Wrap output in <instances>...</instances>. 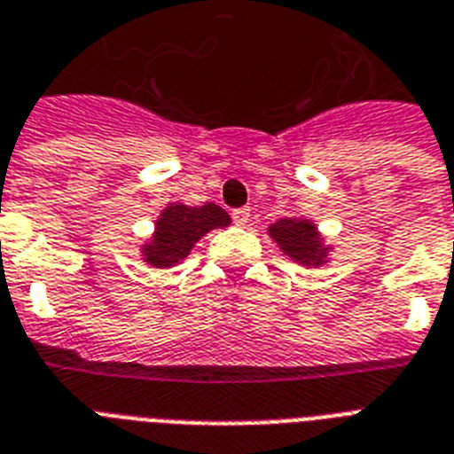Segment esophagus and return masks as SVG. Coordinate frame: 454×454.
<instances>
[{
    "label": "esophagus",
    "instance_id": "1",
    "mask_svg": "<svg viewBox=\"0 0 454 454\" xmlns=\"http://www.w3.org/2000/svg\"><path fill=\"white\" fill-rule=\"evenodd\" d=\"M233 221L238 223V226H247V223H249V209L247 207L233 209Z\"/></svg>",
    "mask_w": 454,
    "mask_h": 454
}]
</instances>
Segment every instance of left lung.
<instances>
[{"mask_svg":"<svg viewBox=\"0 0 454 454\" xmlns=\"http://www.w3.org/2000/svg\"><path fill=\"white\" fill-rule=\"evenodd\" d=\"M268 235L278 242L279 252L303 268H319L329 263L331 245L324 242L315 221L303 216H285L268 226Z\"/></svg>","mask_w":454,"mask_h":454,"instance_id":"1","label":"left lung"}]
</instances>
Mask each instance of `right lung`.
I'll return each mask as SVG.
<instances>
[{
    "instance_id": "obj_1",
    "label": "right lung",
    "mask_w": 454,
    "mask_h": 454,
    "mask_svg": "<svg viewBox=\"0 0 454 454\" xmlns=\"http://www.w3.org/2000/svg\"><path fill=\"white\" fill-rule=\"evenodd\" d=\"M228 223V212L215 202H205L200 207L169 202L158 215L153 235L142 245L144 263H149L151 268H172L182 263L202 235Z\"/></svg>"
}]
</instances>
